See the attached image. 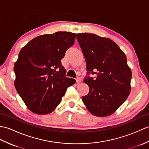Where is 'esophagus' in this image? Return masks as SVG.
Wrapping results in <instances>:
<instances>
[{
    "label": "esophagus",
    "instance_id": "34e87169",
    "mask_svg": "<svg viewBox=\"0 0 149 149\" xmlns=\"http://www.w3.org/2000/svg\"><path fill=\"white\" fill-rule=\"evenodd\" d=\"M76 82H77V84H79V83H81V78H79V77H77V78L76 79Z\"/></svg>",
    "mask_w": 149,
    "mask_h": 149
}]
</instances>
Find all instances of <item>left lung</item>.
Wrapping results in <instances>:
<instances>
[{
  "instance_id": "left-lung-1",
  "label": "left lung",
  "mask_w": 149,
  "mask_h": 149,
  "mask_svg": "<svg viewBox=\"0 0 149 149\" xmlns=\"http://www.w3.org/2000/svg\"><path fill=\"white\" fill-rule=\"evenodd\" d=\"M76 38L86 62L84 82L90 88L87 95L82 97L83 102L93 115H111L130 93L132 73L126 56L107 38L86 33L77 34ZM90 74L96 76L91 78Z\"/></svg>"
}]
</instances>
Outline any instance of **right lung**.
Instances as JSON below:
<instances>
[{
    "instance_id": "right-lung-1",
    "label": "right lung",
    "mask_w": 149,
    "mask_h": 149,
    "mask_svg": "<svg viewBox=\"0 0 149 149\" xmlns=\"http://www.w3.org/2000/svg\"><path fill=\"white\" fill-rule=\"evenodd\" d=\"M75 33L56 32L34 38L20 50L14 65L15 86L31 111L52 112L61 101L67 88L75 83L66 77L61 60L74 44Z\"/></svg>"
}]
</instances>
